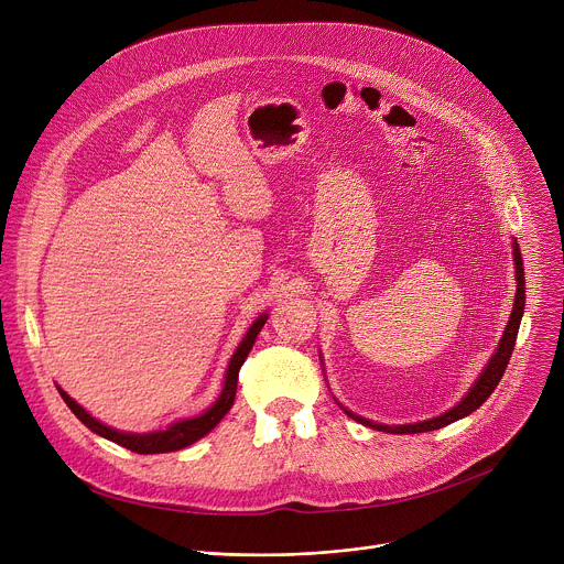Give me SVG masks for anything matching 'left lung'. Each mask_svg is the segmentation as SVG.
I'll list each match as a JSON object with an SVG mask.
<instances>
[{"instance_id":"8db88e82","label":"left lung","mask_w":564,"mask_h":564,"mask_svg":"<svg viewBox=\"0 0 564 564\" xmlns=\"http://www.w3.org/2000/svg\"><path fill=\"white\" fill-rule=\"evenodd\" d=\"M513 261H516V279H518V292H516V303H513V312H511V318L507 324V330L500 339V346L496 350V355L491 357L489 366L481 370L479 379L473 383V388L468 390V394L459 401V404L455 409H451L448 413L440 415V417H433L429 422H420V424H409V426H386V424H375L370 420H364L350 411L348 417H352L355 422L364 424V426H370V429H377V431H383V433H397V435H413V433H429V431H437L442 426H448L466 415H470L473 411H477L485 401L491 397V392L496 390V386L500 383L507 366H509V359H511V352H513V346H516V339H518V330H520V321H522V312H524V268H522V254H520V248L513 243Z\"/></svg>"}]
</instances>
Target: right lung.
<instances>
[{
  "instance_id": "obj_1",
  "label": "right lung",
  "mask_w": 564,
  "mask_h": 564,
  "mask_svg": "<svg viewBox=\"0 0 564 564\" xmlns=\"http://www.w3.org/2000/svg\"><path fill=\"white\" fill-rule=\"evenodd\" d=\"M268 321V316L263 314L261 318H257L254 324H252V328L248 330V335H246V339L240 341V346H238V350L234 352V357H231V361H229V368H227V375H225V388H223V392H220V397L216 399V404L207 411V413H203L200 417H194V420H183V422H176V424H172L167 431H158V433H147V435H129V433H120V431H113V429H109V426H105V424H100L98 420H94L83 406L79 404H75V401L62 390V388H57L59 390V394H62V399L66 401V406L73 411V415L83 422L85 426H89L94 433H98V435H102V437H107V440H111V442H116V444H120V446H124V448H129V451H133V453H140V455H153V453H172V451H181V448H185V446H189V444H194L196 440H200V437H205L225 415H227V411L231 409V404H234V397H236V383H238V370H240V366L246 364V359H248V355H250V350H252V346H254V341H257V335L261 333V328H263V324Z\"/></svg>"
}]
</instances>
